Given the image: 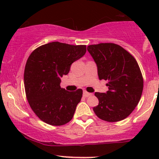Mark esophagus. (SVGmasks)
Instances as JSON below:
<instances>
[{
    "label": "esophagus",
    "instance_id": "obj_1",
    "mask_svg": "<svg viewBox=\"0 0 159 159\" xmlns=\"http://www.w3.org/2000/svg\"><path fill=\"white\" fill-rule=\"evenodd\" d=\"M91 95H92V93H90L87 92V91H86V90H84L83 96H84V97H89V96H91Z\"/></svg>",
    "mask_w": 159,
    "mask_h": 159
}]
</instances>
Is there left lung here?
I'll list each match as a JSON object with an SVG mask.
<instances>
[{"label": "left lung", "mask_w": 159, "mask_h": 159, "mask_svg": "<svg viewBox=\"0 0 159 159\" xmlns=\"http://www.w3.org/2000/svg\"><path fill=\"white\" fill-rule=\"evenodd\" d=\"M87 51L97 66L99 80L108 81L106 93H95L98 99L95 114L107 122L124 120L138 105L143 92V80L136 60L114 43L90 45Z\"/></svg>", "instance_id": "8db88e82"}]
</instances>
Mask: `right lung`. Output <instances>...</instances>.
Listing matches in <instances>:
<instances>
[{
  "label": "right lung",
  "instance_id": "1",
  "mask_svg": "<svg viewBox=\"0 0 159 159\" xmlns=\"http://www.w3.org/2000/svg\"><path fill=\"white\" fill-rule=\"evenodd\" d=\"M86 45L52 42L37 48L27 59L24 73L25 93L36 116L52 125H62L73 117L83 91L69 92L61 87V78L71 65L85 54Z\"/></svg>",
  "mask_w": 159,
  "mask_h": 159
}]
</instances>
